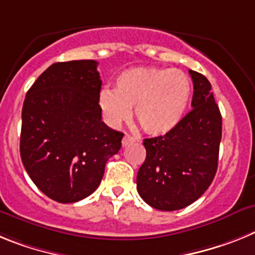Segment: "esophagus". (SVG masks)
I'll return each mask as SVG.
<instances>
[{
	"mask_svg": "<svg viewBox=\"0 0 255 255\" xmlns=\"http://www.w3.org/2000/svg\"><path fill=\"white\" fill-rule=\"evenodd\" d=\"M133 142H134V137H132L130 134H125L123 140H122V145H123V147L132 145Z\"/></svg>",
	"mask_w": 255,
	"mask_h": 255,
	"instance_id": "obj_1",
	"label": "esophagus"
}]
</instances>
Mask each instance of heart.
<instances>
[{
	"label": "heart",
	"mask_w": 255,
	"mask_h": 255,
	"mask_svg": "<svg viewBox=\"0 0 255 255\" xmlns=\"http://www.w3.org/2000/svg\"><path fill=\"white\" fill-rule=\"evenodd\" d=\"M191 94V81L181 70L138 66L117 77L114 92L101 90L99 106L105 121L114 127L127 122L134 108V118L142 130L161 136L180 125Z\"/></svg>",
	"instance_id": "b5f03b06"
}]
</instances>
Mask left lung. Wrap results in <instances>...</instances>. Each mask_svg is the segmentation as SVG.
I'll return each mask as SVG.
<instances>
[{
	"mask_svg": "<svg viewBox=\"0 0 255 255\" xmlns=\"http://www.w3.org/2000/svg\"><path fill=\"white\" fill-rule=\"evenodd\" d=\"M194 83L192 110L174 129L145 138L146 159L137 173V191L159 210H178L198 200L213 181L222 137V117L212 85L189 70Z\"/></svg>",
	"mask_w": 255,
	"mask_h": 255,
	"instance_id": "obj_1",
	"label": "left lung"
}]
</instances>
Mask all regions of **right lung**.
Listing matches in <instances>:
<instances>
[{
  "label": "right lung",
  "instance_id": "right-lung-1",
  "mask_svg": "<svg viewBox=\"0 0 255 255\" xmlns=\"http://www.w3.org/2000/svg\"><path fill=\"white\" fill-rule=\"evenodd\" d=\"M97 61L55 63L26 92L20 156L30 180L48 198L75 203L103 180L123 133L101 121Z\"/></svg>",
  "mask_w": 255,
  "mask_h": 255
}]
</instances>
